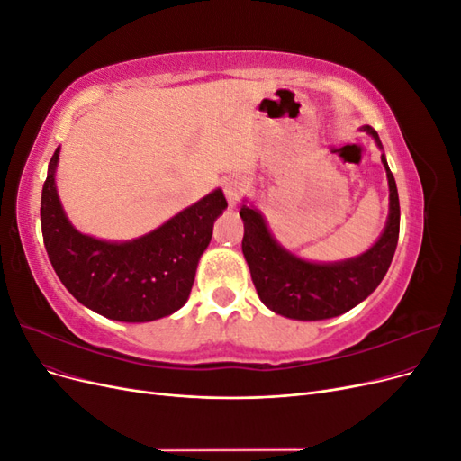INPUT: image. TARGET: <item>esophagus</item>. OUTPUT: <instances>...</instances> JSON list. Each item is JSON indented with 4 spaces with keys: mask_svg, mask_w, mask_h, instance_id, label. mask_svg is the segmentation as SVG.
<instances>
[{
    "mask_svg": "<svg viewBox=\"0 0 461 461\" xmlns=\"http://www.w3.org/2000/svg\"><path fill=\"white\" fill-rule=\"evenodd\" d=\"M244 190H246V180L244 178H240V176L222 178V192H225V196H227L230 205H236L240 202Z\"/></svg>",
    "mask_w": 461,
    "mask_h": 461,
    "instance_id": "1",
    "label": "esophagus"
}]
</instances>
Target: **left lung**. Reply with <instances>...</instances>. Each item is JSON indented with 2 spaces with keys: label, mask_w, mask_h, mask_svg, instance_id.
<instances>
[{
  "label": "left lung",
  "mask_w": 461,
  "mask_h": 461,
  "mask_svg": "<svg viewBox=\"0 0 461 461\" xmlns=\"http://www.w3.org/2000/svg\"><path fill=\"white\" fill-rule=\"evenodd\" d=\"M381 146L379 134L369 124L364 127ZM390 215L376 244L356 259L340 263H310L288 254L278 246L256 209L242 205L244 221L242 252L248 261L259 300L278 315L300 321L330 319L364 302L384 278L394 258L400 234V202L396 180L388 169Z\"/></svg>",
  "instance_id": "obj_1"
}]
</instances>
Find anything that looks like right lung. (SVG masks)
I'll return each instance as SVG.
<instances>
[{
	"label": "right lung",
	"mask_w": 461,
	"mask_h": 461,
	"mask_svg": "<svg viewBox=\"0 0 461 461\" xmlns=\"http://www.w3.org/2000/svg\"><path fill=\"white\" fill-rule=\"evenodd\" d=\"M59 148L41 188L40 221L48 258L59 281L92 312L124 323L171 315L186 303L213 221L227 207L221 190L132 242H104L80 234L65 217L55 190Z\"/></svg>",
	"instance_id": "obj_1"
}]
</instances>
